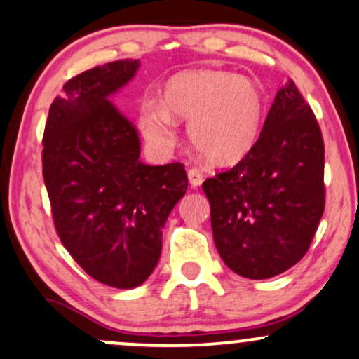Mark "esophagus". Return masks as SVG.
<instances>
[{
    "mask_svg": "<svg viewBox=\"0 0 359 359\" xmlns=\"http://www.w3.org/2000/svg\"><path fill=\"white\" fill-rule=\"evenodd\" d=\"M187 177H189V184H191L192 187H197V185L203 184L204 180L203 172H201L199 168H191V170L187 172Z\"/></svg>",
    "mask_w": 359,
    "mask_h": 359,
    "instance_id": "obj_1",
    "label": "esophagus"
}]
</instances>
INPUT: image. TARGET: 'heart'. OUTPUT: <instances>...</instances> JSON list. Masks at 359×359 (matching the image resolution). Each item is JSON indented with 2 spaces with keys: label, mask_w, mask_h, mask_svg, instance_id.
<instances>
[{
  "label": "heart",
  "mask_w": 359,
  "mask_h": 359,
  "mask_svg": "<svg viewBox=\"0 0 359 359\" xmlns=\"http://www.w3.org/2000/svg\"><path fill=\"white\" fill-rule=\"evenodd\" d=\"M265 100L255 81L226 71H192L167 84L165 101L148 97L140 125L156 147H170L175 116L191 119L189 138L201 155L217 165L241 160L257 143Z\"/></svg>",
  "instance_id": "b5f03b06"
}]
</instances>
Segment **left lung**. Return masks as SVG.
Segmentation results:
<instances>
[{
	"label": "left lung",
	"instance_id": "8db88e82",
	"mask_svg": "<svg viewBox=\"0 0 359 359\" xmlns=\"http://www.w3.org/2000/svg\"><path fill=\"white\" fill-rule=\"evenodd\" d=\"M203 191L217 253L234 273L271 278L302 259L324 212V142L294 81L277 93L245 158Z\"/></svg>",
	"mask_w": 359,
	"mask_h": 359
}]
</instances>
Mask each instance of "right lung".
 Here are the masks:
<instances>
[{
	"label": "right lung",
	"mask_w": 359,
	"mask_h": 359,
	"mask_svg": "<svg viewBox=\"0 0 359 359\" xmlns=\"http://www.w3.org/2000/svg\"><path fill=\"white\" fill-rule=\"evenodd\" d=\"M137 59L72 77L48 109L43 180L62 245L89 277L135 288L162 253V229L187 191L179 162H140L137 128L109 101L135 77Z\"/></svg>",
	"instance_id": "right-lung-1"
}]
</instances>
